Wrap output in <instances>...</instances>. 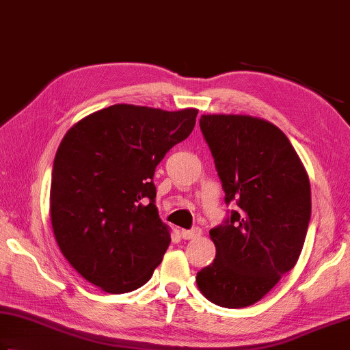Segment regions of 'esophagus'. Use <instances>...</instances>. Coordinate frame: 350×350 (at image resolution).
Returning <instances> with one entry per match:
<instances>
[{
  "label": "esophagus",
  "instance_id": "1",
  "mask_svg": "<svg viewBox=\"0 0 350 350\" xmlns=\"http://www.w3.org/2000/svg\"><path fill=\"white\" fill-rule=\"evenodd\" d=\"M201 234H203V232H201L200 228H193L191 230H187V229L181 230V237L185 238V240H195V238H200Z\"/></svg>",
  "mask_w": 350,
  "mask_h": 350
}]
</instances>
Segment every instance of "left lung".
Here are the masks:
<instances>
[{"mask_svg":"<svg viewBox=\"0 0 350 350\" xmlns=\"http://www.w3.org/2000/svg\"><path fill=\"white\" fill-rule=\"evenodd\" d=\"M226 203L238 209L211 229L217 255L197 273L200 292L221 308H247L297 265L310 219L309 175L289 138L262 118L201 115Z\"/></svg>","mask_w":350,"mask_h":350,"instance_id":"1","label":"left lung"}]
</instances>
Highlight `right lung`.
Masks as SVG:
<instances>
[{"label":"right lung","instance_id":"1","mask_svg":"<svg viewBox=\"0 0 350 350\" xmlns=\"http://www.w3.org/2000/svg\"><path fill=\"white\" fill-rule=\"evenodd\" d=\"M198 109L113 104L73 124L51 183L55 240L70 266L109 293L150 280L170 244L155 206L153 174L193 131Z\"/></svg>","mask_w":350,"mask_h":350}]
</instances>
